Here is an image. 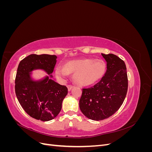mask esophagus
<instances>
[{
    "label": "esophagus",
    "instance_id": "34e87169",
    "mask_svg": "<svg viewBox=\"0 0 152 152\" xmlns=\"http://www.w3.org/2000/svg\"><path fill=\"white\" fill-rule=\"evenodd\" d=\"M73 86H72V85H68L67 86V88H68V91H70L71 89L73 88Z\"/></svg>",
    "mask_w": 152,
    "mask_h": 152
}]
</instances>
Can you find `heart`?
Here are the masks:
<instances>
[{
  "mask_svg": "<svg viewBox=\"0 0 152 152\" xmlns=\"http://www.w3.org/2000/svg\"><path fill=\"white\" fill-rule=\"evenodd\" d=\"M107 70V65L102 59H83L66 63L65 67L58 66L55 74L60 80H64L70 73H73V80L77 84L87 86L101 80Z\"/></svg>",
  "mask_w": 152,
  "mask_h": 152,
  "instance_id": "obj_1",
  "label": "heart"
}]
</instances>
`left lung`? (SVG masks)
<instances>
[{
	"label": "left lung",
	"mask_w": 152,
	"mask_h": 152,
	"mask_svg": "<svg viewBox=\"0 0 152 152\" xmlns=\"http://www.w3.org/2000/svg\"><path fill=\"white\" fill-rule=\"evenodd\" d=\"M107 61V71L94 86L82 89L79 107L84 115L93 121H102L120 108L127 94V69L123 60L113 54L102 53Z\"/></svg>",
	"instance_id": "1"
}]
</instances>
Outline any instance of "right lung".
<instances>
[{
	"label": "right lung",
	"instance_id": "add662e5",
	"mask_svg": "<svg viewBox=\"0 0 152 152\" xmlns=\"http://www.w3.org/2000/svg\"><path fill=\"white\" fill-rule=\"evenodd\" d=\"M56 55L30 54L20 61L15 79V93L22 108L30 117L41 121H49L60 112L62 102L68 94L65 86L51 78ZM42 69L48 75L39 80L31 77V72Z\"/></svg>",
	"mask_w": 152,
	"mask_h": 152
}]
</instances>
